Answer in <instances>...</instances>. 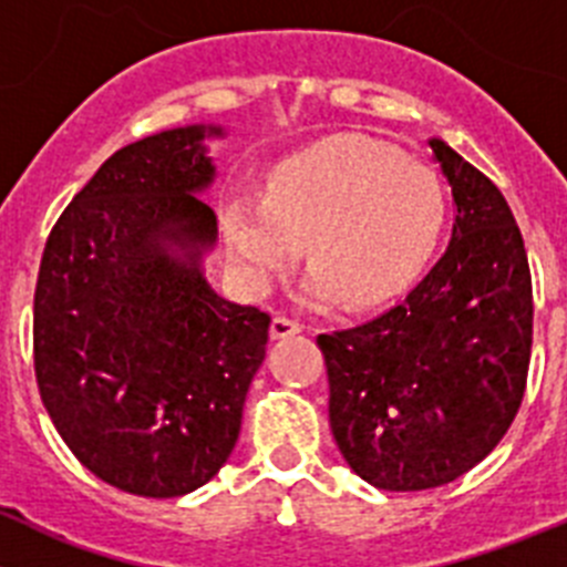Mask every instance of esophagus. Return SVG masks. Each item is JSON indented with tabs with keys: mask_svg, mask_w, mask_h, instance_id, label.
<instances>
[{
	"mask_svg": "<svg viewBox=\"0 0 567 567\" xmlns=\"http://www.w3.org/2000/svg\"><path fill=\"white\" fill-rule=\"evenodd\" d=\"M300 331H303V326H300L298 320H292V317H284V315H275L272 326H269L272 339H289Z\"/></svg>",
	"mask_w": 567,
	"mask_h": 567,
	"instance_id": "34e87169",
	"label": "esophagus"
}]
</instances>
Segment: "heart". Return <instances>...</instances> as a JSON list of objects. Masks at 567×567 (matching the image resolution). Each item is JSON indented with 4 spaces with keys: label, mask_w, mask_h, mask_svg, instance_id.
<instances>
[{
    "label": "heart",
    "mask_w": 567,
    "mask_h": 567,
    "mask_svg": "<svg viewBox=\"0 0 567 567\" xmlns=\"http://www.w3.org/2000/svg\"><path fill=\"white\" fill-rule=\"evenodd\" d=\"M445 225V188L434 169L375 142H342L287 161L269 203L239 199L225 212L236 269L264 289L306 239L315 264L306 292L373 306L423 269Z\"/></svg>",
    "instance_id": "obj_1"
}]
</instances>
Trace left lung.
Instances as JSON below:
<instances>
[{
	"instance_id": "left-lung-1",
	"label": "left lung",
	"mask_w": 567,
	"mask_h": 567,
	"mask_svg": "<svg viewBox=\"0 0 567 567\" xmlns=\"http://www.w3.org/2000/svg\"><path fill=\"white\" fill-rule=\"evenodd\" d=\"M456 203L451 245L361 326L317 337L344 462L392 493L476 467L520 409L532 359V272L504 194L445 142H429Z\"/></svg>"
}]
</instances>
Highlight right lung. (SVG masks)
Listing matches in <instances>:
<instances>
[{
  "mask_svg": "<svg viewBox=\"0 0 567 567\" xmlns=\"http://www.w3.org/2000/svg\"><path fill=\"white\" fill-rule=\"evenodd\" d=\"M206 133L223 131L177 127L113 153L58 217L38 269L41 401L80 465L144 498L217 476L267 355V311L219 298L199 269L217 241L194 197L214 177Z\"/></svg>",
  "mask_w": 567,
  "mask_h": 567,
  "instance_id": "add662e5",
  "label": "right lung"
}]
</instances>
